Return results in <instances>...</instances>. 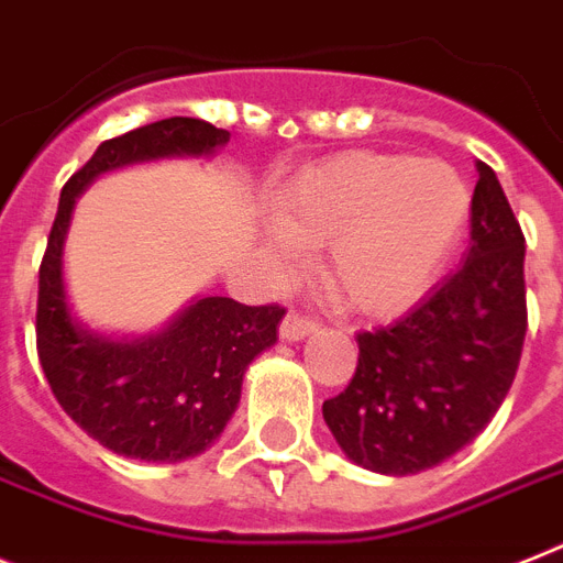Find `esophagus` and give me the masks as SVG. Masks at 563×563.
<instances>
[{
	"label": "esophagus",
	"mask_w": 563,
	"mask_h": 563,
	"mask_svg": "<svg viewBox=\"0 0 563 563\" xmlns=\"http://www.w3.org/2000/svg\"><path fill=\"white\" fill-rule=\"evenodd\" d=\"M319 324H316L313 316H305L299 313V310H290V313L282 319V324H278V336L285 339V342H296V339H305L308 333H313Z\"/></svg>",
	"instance_id": "34e87169"
}]
</instances>
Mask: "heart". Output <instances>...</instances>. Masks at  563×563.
Returning a JSON list of instances; mask_svg holds the SVG:
<instances>
[{
	"mask_svg": "<svg viewBox=\"0 0 563 563\" xmlns=\"http://www.w3.org/2000/svg\"><path fill=\"white\" fill-rule=\"evenodd\" d=\"M468 189L452 166L402 155H342L292 180L273 201L267 250L290 264L328 247L324 282L345 308L394 316L443 271L468 221Z\"/></svg>",
	"mask_w": 563,
	"mask_h": 563,
	"instance_id": "heart-1",
	"label": "heart"
}]
</instances>
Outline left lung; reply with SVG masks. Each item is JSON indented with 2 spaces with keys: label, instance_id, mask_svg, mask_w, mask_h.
<instances>
[{
  "label": "left lung",
  "instance_id": "1",
  "mask_svg": "<svg viewBox=\"0 0 563 563\" xmlns=\"http://www.w3.org/2000/svg\"><path fill=\"white\" fill-rule=\"evenodd\" d=\"M477 172L463 267L408 316L356 333L354 376L322 406L342 452L379 475H417L472 443L521 362L523 232L492 166Z\"/></svg>",
  "mask_w": 563,
  "mask_h": 563
}]
</instances>
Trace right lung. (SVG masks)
Segmentation results:
<instances>
[{
  "label": "right lung",
  "mask_w": 563,
  "mask_h": 563,
  "mask_svg": "<svg viewBox=\"0 0 563 563\" xmlns=\"http://www.w3.org/2000/svg\"><path fill=\"white\" fill-rule=\"evenodd\" d=\"M227 141V129L198 118L157 120L100 143L59 195L40 264L36 354L65 415L123 457L178 463L216 443L239 406L244 371L278 339L285 308L207 296L157 336L114 342L86 331L74 322L63 287L74 198L100 172L169 155H209Z\"/></svg>",
  "instance_id": "right-lung-1"
}]
</instances>
